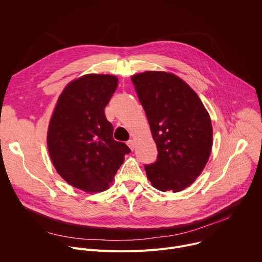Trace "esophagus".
<instances>
[{
	"mask_svg": "<svg viewBox=\"0 0 262 262\" xmlns=\"http://www.w3.org/2000/svg\"><path fill=\"white\" fill-rule=\"evenodd\" d=\"M127 145H128V147H129L130 150L133 151V150H134V148H135V142H134L133 140H129V141L127 142Z\"/></svg>",
	"mask_w": 262,
	"mask_h": 262,
	"instance_id": "obj_1",
	"label": "esophagus"
}]
</instances>
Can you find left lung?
Instances as JSON below:
<instances>
[{
  "mask_svg": "<svg viewBox=\"0 0 262 262\" xmlns=\"http://www.w3.org/2000/svg\"><path fill=\"white\" fill-rule=\"evenodd\" d=\"M132 81L159 151L157 162L145 166L147 178L159 191L180 192L209 159L210 116L197 93L174 73L144 71Z\"/></svg>",
  "mask_w": 262,
  "mask_h": 262,
  "instance_id": "1",
  "label": "left lung"
}]
</instances>
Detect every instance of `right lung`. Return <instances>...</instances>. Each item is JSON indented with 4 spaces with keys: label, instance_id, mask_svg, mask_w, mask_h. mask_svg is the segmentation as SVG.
<instances>
[{
    "label": "right lung",
    "instance_id": "add662e5",
    "mask_svg": "<svg viewBox=\"0 0 262 262\" xmlns=\"http://www.w3.org/2000/svg\"><path fill=\"white\" fill-rule=\"evenodd\" d=\"M118 78L89 73L60 94L48 128V149L58 174L86 193L105 191L130 149L113 138L104 107Z\"/></svg>",
    "mask_w": 262,
    "mask_h": 262
}]
</instances>
